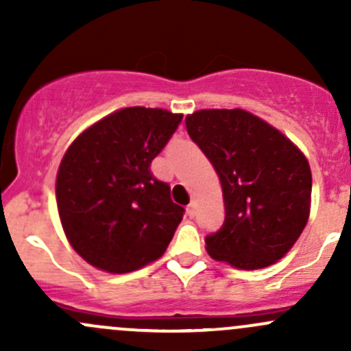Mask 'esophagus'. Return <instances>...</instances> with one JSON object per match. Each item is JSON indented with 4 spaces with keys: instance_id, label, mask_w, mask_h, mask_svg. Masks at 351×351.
<instances>
[{
    "instance_id": "34e87169",
    "label": "esophagus",
    "mask_w": 351,
    "mask_h": 351,
    "mask_svg": "<svg viewBox=\"0 0 351 351\" xmlns=\"http://www.w3.org/2000/svg\"><path fill=\"white\" fill-rule=\"evenodd\" d=\"M186 214H189L190 217H193V215H195V202H190V204L186 205Z\"/></svg>"
}]
</instances>
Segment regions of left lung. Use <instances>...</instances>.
I'll return each instance as SVG.
<instances>
[{
  "instance_id": "obj_1",
  "label": "left lung",
  "mask_w": 351,
  "mask_h": 351,
  "mask_svg": "<svg viewBox=\"0 0 351 351\" xmlns=\"http://www.w3.org/2000/svg\"><path fill=\"white\" fill-rule=\"evenodd\" d=\"M190 139L207 156L222 186L226 217L205 238L207 253L241 270L274 265L309 219L306 156L280 130L241 108L186 115Z\"/></svg>"
}]
</instances>
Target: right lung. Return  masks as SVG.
<instances>
[{
    "label": "right lung",
    "mask_w": 351,
    "mask_h": 351,
    "mask_svg": "<svg viewBox=\"0 0 351 351\" xmlns=\"http://www.w3.org/2000/svg\"><path fill=\"white\" fill-rule=\"evenodd\" d=\"M183 115L162 108L113 112L76 137L62 158L56 198L71 246L110 274L158 260L185 208L151 173Z\"/></svg>",
    "instance_id": "add662e5"
}]
</instances>
